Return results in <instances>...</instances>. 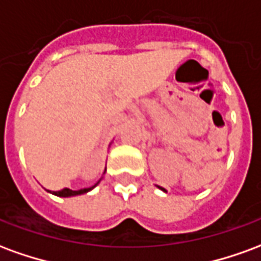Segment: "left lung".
Returning <instances> with one entry per match:
<instances>
[{"mask_svg":"<svg viewBox=\"0 0 261 261\" xmlns=\"http://www.w3.org/2000/svg\"><path fill=\"white\" fill-rule=\"evenodd\" d=\"M156 187H158V189H161V190H162V192H165V193H166V190H165L164 187H159V186H156Z\"/></svg>","mask_w":261,"mask_h":261,"instance_id":"obj_1","label":"left lung"}]
</instances>
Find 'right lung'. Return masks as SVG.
I'll use <instances>...</instances> for the list:
<instances>
[{
	"label": "right lung",
	"mask_w": 261,
	"mask_h": 261,
	"mask_svg": "<svg viewBox=\"0 0 261 261\" xmlns=\"http://www.w3.org/2000/svg\"><path fill=\"white\" fill-rule=\"evenodd\" d=\"M100 181V180H99ZM97 181V183H99ZM97 183L95 186L88 187V189H81V190H71V189H63V190H60V192H50L53 193L54 196H59V197H72V196H80V194H84V193L91 192L92 189H95L97 186Z\"/></svg>",
	"instance_id": "1"
}]
</instances>
